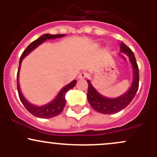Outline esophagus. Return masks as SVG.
Masks as SVG:
<instances>
[{
    "label": "esophagus",
    "mask_w": 157,
    "mask_h": 157,
    "mask_svg": "<svg viewBox=\"0 0 157 157\" xmlns=\"http://www.w3.org/2000/svg\"><path fill=\"white\" fill-rule=\"evenodd\" d=\"M86 75H87V74H86V73L82 72V73H80V74H79L78 77H77V78H78L79 80H83V79L86 78Z\"/></svg>",
    "instance_id": "1"
}]
</instances>
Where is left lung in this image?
<instances>
[{
  "label": "left lung",
  "instance_id": "8db88e82",
  "mask_svg": "<svg viewBox=\"0 0 157 157\" xmlns=\"http://www.w3.org/2000/svg\"><path fill=\"white\" fill-rule=\"evenodd\" d=\"M121 52L127 55L133 67V80L131 87L126 93L117 98H107L101 95L89 80L87 99L92 108L96 112L102 114H114L120 112L128 106L137 93L139 86V71L138 66L136 61L135 56L132 51L122 42L120 44Z\"/></svg>",
  "mask_w": 157,
  "mask_h": 157
}]
</instances>
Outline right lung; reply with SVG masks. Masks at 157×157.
Returning a JSON list of instances; mask_svg holds the SVG:
<instances>
[{
  "label": "right lung",
  "mask_w": 157,
  "mask_h": 157,
  "mask_svg": "<svg viewBox=\"0 0 157 157\" xmlns=\"http://www.w3.org/2000/svg\"><path fill=\"white\" fill-rule=\"evenodd\" d=\"M65 34H58V35H52V34H44L42 36L35 40L34 42H32L28 45V47L25 49L24 52L22 54L21 57L20 59V63H19V69L18 72H17V90H18L19 97H20V100H21L22 103L25 106V108L27 109L28 111L33 115L34 116L38 117V118H53V117L57 116L59 115L64 109V106L66 105V99H65V94L68 90H71L74 87L77 83V80H74L72 82L69 83V84L66 85L61 90L56 97L48 104H45L44 105H41V106H37L33 104L30 103L29 101L23 96L22 94L21 90H20V83H19V74H20V66H21L22 61L23 58L29 55L32 51L34 50L36 47L39 46V45L46 41L47 39H58V38H61L65 36Z\"/></svg>",
  "instance_id": "right-lung-1"
}]
</instances>
